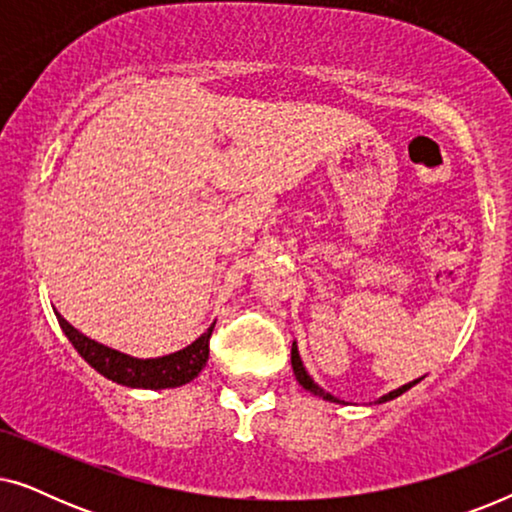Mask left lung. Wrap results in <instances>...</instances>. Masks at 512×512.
Here are the masks:
<instances>
[{"mask_svg": "<svg viewBox=\"0 0 512 512\" xmlns=\"http://www.w3.org/2000/svg\"><path fill=\"white\" fill-rule=\"evenodd\" d=\"M291 366H293V373H296V380L300 382V387L310 391V394L319 396V398H324V401H331V403H345V401H340V398H335L333 394H328V391L321 389L319 384L314 382L310 375H307V370H305V366H303V361H300V354H298L296 342H293V347H291ZM419 380H422V377H419ZM419 380H415V382H408V384H403V387H398V389H394V391H389V394H387V396H382L380 401H377V403H387V401H391V398H396V396L405 394V391H408L410 387H415V384H417Z\"/></svg>", "mask_w": 512, "mask_h": 512, "instance_id": "8db88e82", "label": "left lung"}]
</instances>
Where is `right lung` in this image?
<instances>
[{
    "instance_id": "right-lung-1",
    "label": "right lung",
    "mask_w": 512,
    "mask_h": 512,
    "mask_svg": "<svg viewBox=\"0 0 512 512\" xmlns=\"http://www.w3.org/2000/svg\"><path fill=\"white\" fill-rule=\"evenodd\" d=\"M62 333L67 335L76 352L93 366L97 373L107 377L111 382L123 384L132 389H172L188 384L193 377L205 368L209 359V338H212L214 324L200 335L191 345L179 349V352L158 356V359H135L116 349L104 347L100 342L86 338V335L76 331L69 321L55 312Z\"/></svg>"
}]
</instances>
